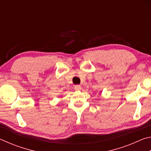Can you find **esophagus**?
<instances>
[{
  "label": "esophagus",
  "instance_id": "obj_1",
  "mask_svg": "<svg viewBox=\"0 0 151 151\" xmlns=\"http://www.w3.org/2000/svg\"><path fill=\"white\" fill-rule=\"evenodd\" d=\"M81 88H82V87L81 85H75V89L76 91H80V90H81Z\"/></svg>",
  "mask_w": 151,
  "mask_h": 151
}]
</instances>
